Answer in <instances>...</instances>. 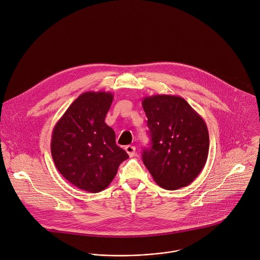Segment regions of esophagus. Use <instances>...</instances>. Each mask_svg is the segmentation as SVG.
<instances>
[{
	"mask_svg": "<svg viewBox=\"0 0 260 260\" xmlns=\"http://www.w3.org/2000/svg\"><path fill=\"white\" fill-rule=\"evenodd\" d=\"M125 151L127 152V154L133 157L136 154V147L134 145H126L125 146Z\"/></svg>",
	"mask_w": 260,
	"mask_h": 260,
	"instance_id": "obj_1",
	"label": "esophagus"
}]
</instances>
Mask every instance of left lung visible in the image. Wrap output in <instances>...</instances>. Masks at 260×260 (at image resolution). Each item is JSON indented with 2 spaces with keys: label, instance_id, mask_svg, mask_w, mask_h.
<instances>
[{
  "label": "left lung",
  "instance_id": "8db88e82",
  "mask_svg": "<svg viewBox=\"0 0 260 260\" xmlns=\"http://www.w3.org/2000/svg\"><path fill=\"white\" fill-rule=\"evenodd\" d=\"M142 106L151 138V146L143 153L144 166L165 189L190 184L208 155L209 136L204 119L178 95H147Z\"/></svg>",
  "mask_w": 260,
  "mask_h": 260
}]
</instances>
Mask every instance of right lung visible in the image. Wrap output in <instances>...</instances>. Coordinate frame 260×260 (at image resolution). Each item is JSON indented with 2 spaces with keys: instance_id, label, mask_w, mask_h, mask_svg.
Returning a JSON list of instances; mask_svg holds the SVG:
<instances>
[{
  "instance_id": "1",
  "label": "right lung",
  "mask_w": 260,
  "mask_h": 260,
  "mask_svg": "<svg viewBox=\"0 0 260 260\" xmlns=\"http://www.w3.org/2000/svg\"><path fill=\"white\" fill-rule=\"evenodd\" d=\"M114 94L86 91L56 123L51 152L59 173L88 192H100L115 178L128 154L116 144L114 129L105 122Z\"/></svg>"
}]
</instances>
